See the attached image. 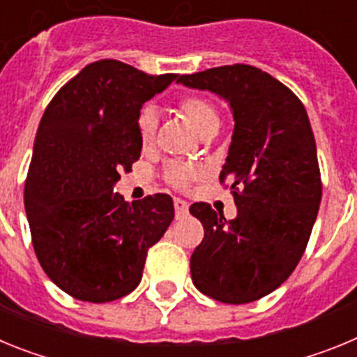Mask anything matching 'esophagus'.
Instances as JSON below:
<instances>
[{"mask_svg": "<svg viewBox=\"0 0 357 357\" xmlns=\"http://www.w3.org/2000/svg\"><path fill=\"white\" fill-rule=\"evenodd\" d=\"M173 206H175V213L178 218L185 216L189 213V204L185 200H182V198H175Z\"/></svg>", "mask_w": 357, "mask_h": 357, "instance_id": "1", "label": "esophagus"}]
</instances>
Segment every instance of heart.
I'll use <instances>...</instances> for the list:
<instances>
[{
	"label": "heart",
	"instance_id": "b5f03b06",
	"mask_svg": "<svg viewBox=\"0 0 357 357\" xmlns=\"http://www.w3.org/2000/svg\"><path fill=\"white\" fill-rule=\"evenodd\" d=\"M178 112L191 123V127L204 137H209L216 132L220 116L209 100L202 96H185L178 102ZM159 116L153 107H144L137 118V134L144 146H150L155 141ZM204 175V169L197 164L169 162L166 166V178L176 188H185L191 181H197Z\"/></svg>",
	"mask_w": 357,
	"mask_h": 357
}]
</instances>
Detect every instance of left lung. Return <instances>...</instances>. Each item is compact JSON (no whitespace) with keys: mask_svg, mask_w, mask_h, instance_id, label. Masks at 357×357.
I'll return each instance as SVG.
<instances>
[{"mask_svg":"<svg viewBox=\"0 0 357 357\" xmlns=\"http://www.w3.org/2000/svg\"><path fill=\"white\" fill-rule=\"evenodd\" d=\"M178 84L223 98L234 132L220 181H229L238 216L200 202L204 225L191 255L198 291L248 304L279 288L305 250L321 200L317 143L304 105L284 84L247 64L182 75Z\"/></svg>","mask_w":357,"mask_h":357,"instance_id":"8db88e82","label":"left lung"}]
</instances>
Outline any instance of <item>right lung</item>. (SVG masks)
I'll list each match as a JSON object with an SVG mask.
<instances>
[{"label": "right lung", "mask_w": 357, "mask_h": 357, "mask_svg": "<svg viewBox=\"0 0 357 357\" xmlns=\"http://www.w3.org/2000/svg\"><path fill=\"white\" fill-rule=\"evenodd\" d=\"M176 77L98 61L71 78L44 110L24 209L40 266L78 301L102 304L134 291L148 248L175 216L168 195L130 204L114 185L141 155V107Z\"/></svg>", "instance_id": "add662e5"}]
</instances>
